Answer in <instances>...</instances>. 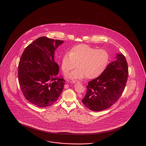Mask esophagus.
<instances>
[{
  "label": "esophagus",
  "instance_id": "esophagus-1",
  "mask_svg": "<svg viewBox=\"0 0 146 146\" xmlns=\"http://www.w3.org/2000/svg\"><path fill=\"white\" fill-rule=\"evenodd\" d=\"M72 82H73V83L74 84L79 83H80L79 81H77V80H73Z\"/></svg>",
  "mask_w": 146,
  "mask_h": 146
}]
</instances>
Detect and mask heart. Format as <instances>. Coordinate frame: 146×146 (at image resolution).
Masks as SVG:
<instances>
[{
    "label": "heart",
    "mask_w": 146,
    "mask_h": 146,
    "mask_svg": "<svg viewBox=\"0 0 146 146\" xmlns=\"http://www.w3.org/2000/svg\"><path fill=\"white\" fill-rule=\"evenodd\" d=\"M109 62V54L103 49L93 48L85 44L73 47L70 52L62 57L61 68L67 73L76 66V70L71 72L66 76L72 80L94 79L101 76L106 70Z\"/></svg>",
    "instance_id": "obj_1"
}]
</instances>
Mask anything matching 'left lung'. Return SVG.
Wrapping results in <instances>:
<instances>
[{
  "label": "left lung",
  "instance_id": "1",
  "mask_svg": "<svg viewBox=\"0 0 146 146\" xmlns=\"http://www.w3.org/2000/svg\"><path fill=\"white\" fill-rule=\"evenodd\" d=\"M115 59L101 76L90 81L86 86L82 102L92 111H101L111 107L124 90L129 75L127 63L121 54H117Z\"/></svg>",
  "mask_w": 146,
  "mask_h": 146
}]
</instances>
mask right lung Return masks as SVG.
Returning a JSON list of instances; mask_svg holds the SVG:
<instances>
[{"mask_svg": "<svg viewBox=\"0 0 146 146\" xmlns=\"http://www.w3.org/2000/svg\"><path fill=\"white\" fill-rule=\"evenodd\" d=\"M63 40L39 37L26 48L19 64L18 76L25 97L39 107L54 104L61 94L64 79L57 76L55 51Z\"/></svg>", "mask_w": 146, "mask_h": 146, "instance_id": "1", "label": "right lung"}]
</instances>
